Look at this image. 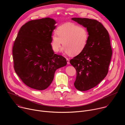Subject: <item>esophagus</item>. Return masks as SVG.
I'll return each instance as SVG.
<instances>
[{
  "mask_svg": "<svg viewBox=\"0 0 125 125\" xmlns=\"http://www.w3.org/2000/svg\"><path fill=\"white\" fill-rule=\"evenodd\" d=\"M66 60H67V64H70V60L68 58H66Z\"/></svg>",
  "mask_w": 125,
  "mask_h": 125,
  "instance_id": "1",
  "label": "esophagus"
}]
</instances>
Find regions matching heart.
Segmentation results:
<instances>
[{"label":"heart","instance_id":"heart-1","mask_svg":"<svg viewBox=\"0 0 125 125\" xmlns=\"http://www.w3.org/2000/svg\"><path fill=\"white\" fill-rule=\"evenodd\" d=\"M56 33L52 36L51 47L55 52L59 51L63 44V50L72 56L80 54L85 48L89 34L87 29L82 26L67 23L59 26Z\"/></svg>","mask_w":125,"mask_h":125}]
</instances>
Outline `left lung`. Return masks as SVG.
<instances>
[{
  "instance_id": "8db88e82",
  "label": "left lung",
  "mask_w": 125,
  "mask_h": 125,
  "mask_svg": "<svg viewBox=\"0 0 125 125\" xmlns=\"http://www.w3.org/2000/svg\"><path fill=\"white\" fill-rule=\"evenodd\" d=\"M71 19L86 28L89 34L84 50L70 61L77 71L75 87L80 91H85L96 86L108 73L112 54L109 35L95 20L81 18Z\"/></svg>"
}]
</instances>
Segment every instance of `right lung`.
Returning a JSON list of instances; mask_svg holds the SVG:
<instances>
[{"label":"right lung","instance_id":"1","mask_svg":"<svg viewBox=\"0 0 125 125\" xmlns=\"http://www.w3.org/2000/svg\"><path fill=\"white\" fill-rule=\"evenodd\" d=\"M56 22L50 18L31 20L20 29L13 47L15 72L29 87L44 90L51 83L57 69L67 65L54 54L51 43Z\"/></svg>","mask_w":125,"mask_h":125}]
</instances>
